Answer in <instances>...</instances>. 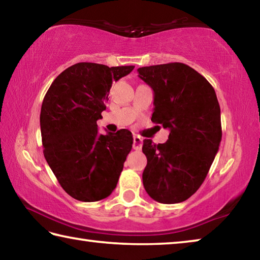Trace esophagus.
<instances>
[{
  "label": "esophagus",
  "instance_id": "1",
  "mask_svg": "<svg viewBox=\"0 0 260 260\" xmlns=\"http://www.w3.org/2000/svg\"><path fill=\"white\" fill-rule=\"evenodd\" d=\"M142 143H143V140L141 136H139V135L133 136V149L134 150H141V148H142Z\"/></svg>",
  "mask_w": 260,
  "mask_h": 260
}]
</instances>
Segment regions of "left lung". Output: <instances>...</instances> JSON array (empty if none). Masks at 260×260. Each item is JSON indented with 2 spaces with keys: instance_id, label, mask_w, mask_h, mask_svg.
Listing matches in <instances>:
<instances>
[{
  "instance_id": "obj_1",
  "label": "left lung",
  "mask_w": 260,
  "mask_h": 260,
  "mask_svg": "<svg viewBox=\"0 0 260 260\" xmlns=\"http://www.w3.org/2000/svg\"><path fill=\"white\" fill-rule=\"evenodd\" d=\"M153 90L152 122L170 129L165 143L143 140V186L162 204L188 200L208 175L221 141L217 95L210 82L183 63L138 69Z\"/></svg>"
}]
</instances>
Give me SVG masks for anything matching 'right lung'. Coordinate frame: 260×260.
<instances>
[{"label": "right lung", "instance_id": "right-lung-1", "mask_svg": "<svg viewBox=\"0 0 260 260\" xmlns=\"http://www.w3.org/2000/svg\"><path fill=\"white\" fill-rule=\"evenodd\" d=\"M133 69L74 64L55 79L43 99V155L61 188L78 201L103 200L117 186L133 136L127 129L100 134L98 120L112 82Z\"/></svg>", "mask_w": 260, "mask_h": 260}]
</instances>
